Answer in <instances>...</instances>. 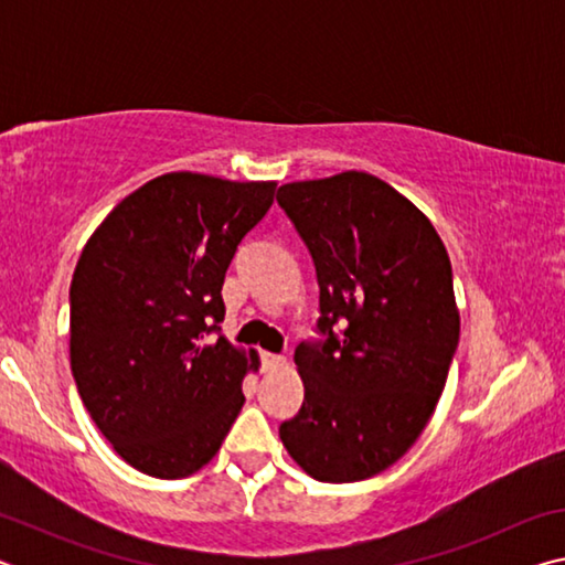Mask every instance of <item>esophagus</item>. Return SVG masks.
I'll use <instances>...</instances> for the list:
<instances>
[{
    "label": "esophagus",
    "instance_id": "34e87169",
    "mask_svg": "<svg viewBox=\"0 0 565 565\" xmlns=\"http://www.w3.org/2000/svg\"><path fill=\"white\" fill-rule=\"evenodd\" d=\"M262 361H264V369L266 371H276V369L284 366L286 356H281V353H264Z\"/></svg>",
    "mask_w": 565,
    "mask_h": 565
}]
</instances>
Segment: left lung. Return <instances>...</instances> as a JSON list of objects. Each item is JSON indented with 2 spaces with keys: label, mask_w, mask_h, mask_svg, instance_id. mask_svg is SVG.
I'll return each instance as SVG.
<instances>
[{
  "label": "left lung",
  "mask_w": 565,
  "mask_h": 565,
  "mask_svg": "<svg viewBox=\"0 0 565 565\" xmlns=\"http://www.w3.org/2000/svg\"><path fill=\"white\" fill-rule=\"evenodd\" d=\"M276 202L311 252L327 333L296 347L303 404L279 436L317 481H363L418 441L444 394L461 333L451 259L428 216L366 171L291 181Z\"/></svg>",
  "instance_id": "left-lung-1"
}]
</instances>
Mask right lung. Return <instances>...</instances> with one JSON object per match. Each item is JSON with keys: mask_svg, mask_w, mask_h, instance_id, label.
<instances>
[{"mask_svg": "<svg viewBox=\"0 0 565 565\" xmlns=\"http://www.w3.org/2000/svg\"><path fill=\"white\" fill-rule=\"evenodd\" d=\"M276 181L171 171L111 209L84 244L70 289V361L79 396L124 461L186 478L216 456L259 353L224 337L222 286Z\"/></svg>", "mask_w": 565, "mask_h": 565, "instance_id": "obj_1", "label": "right lung"}]
</instances>
